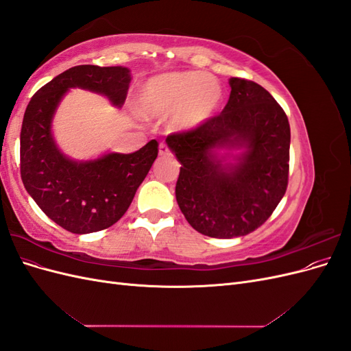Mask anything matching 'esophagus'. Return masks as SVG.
Returning a JSON list of instances; mask_svg holds the SVG:
<instances>
[{
  "label": "esophagus",
  "mask_w": 351,
  "mask_h": 351,
  "mask_svg": "<svg viewBox=\"0 0 351 351\" xmlns=\"http://www.w3.org/2000/svg\"><path fill=\"white\" fill-rule=\"evenodd\" d=\"M158 154L161 156H169V155H171V151H169V147L165 143H161L158 147Z\"/></svg>",
  "instance_id": "34e87169"
}]
</instances>
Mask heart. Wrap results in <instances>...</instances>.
Segmentation results:
<instances>
[{
	"label": "heart",
	"mask_w": 351,
	"mask_h": 351,
	"mask_svg": "<svg viewBox=\"0 0 351 351\" xmlns=\"http://www.w3.org/2000/svg\"><path fill=\"white\" fill-rule=\"evenodd\" d=\"M219 80L202 71H171L141 84L136 108L147 120L169 115L174 132H190L208 123L222 104Z\"/></svg>",
	"instance_id": "obj_1"
}]
</instances>
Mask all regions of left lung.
<instances>
[{
	"label": "left lung",
	"instance_id": "8db88e82",
	"mask_svg": "<svg viewBox=\"0 0 351 351\" xmlns=\"http://www.w3.org/2000/svg\"><path fill=\"white\" fill-rule=\"evenodd\" d=\"M222 112L167 145L182 164L176 199L196 231L246 236L267 221L289 183L290 124L261 84L230 77Z\"/></svg>",
	"mask_w": 351,
	"mask_h": 351
}]
</instances>
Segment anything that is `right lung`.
I'll list each match as a JSON object with an SVG mask.
<instances>
[{"instance_id":"add662e5","label":"right lung","mask_w":351,"mask_h":351,"mask_svg":"<svg viewBox=\"0 0 351 351\" xmlns=\"http://www.w3.org/2000/svg\"><path fill=\"white\" fill-rule=\"evenodd\" d=\"M130 82L132 73L123 66H76L42 86L25 111L20 133L25 189L48 218L74 234L105 230L125 214L158 156V142H147L132 154L74 159L56 142L54 115L74 88L102 95L121 108Z\"/></svg>"}]
</instances>
